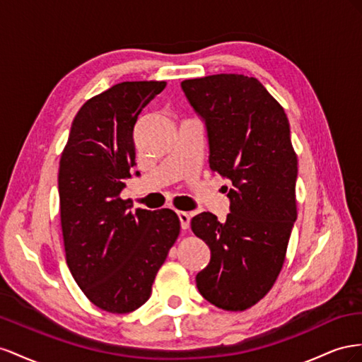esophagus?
I'll return each mask as SVG.
<instances>
[{"mask_svg": "<svg viewBox=\"0 0 362 362\" xmlns=\"http://www.w3.org/2000/svg\"><path fill=\"white\" fill-rule=\"evenodd\" d=\"M177 216H179V221H180V227L183 230H187L189 227V221H191V216L188 212H183V211H179L177 212Z\"/></svg>", "mask_w": 362, "mask_h": 362, "instance_id": "1", "label": "esophagus"}]
</instances>
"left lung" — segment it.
Wrapping results in <instances>:
<instances>
[{
	"mask_svg": "<svg viewBox=\"0 0 362 362\" xmlns=\"http://www.w3.org/2000/svg\"><path fill=\"white\" fill-rule=\"evenodd\" d=\"M202 118L209 168L230 182L224 221L211 212L191 220L211 261L195 276L200 294L226 311H244L281 273L294 221L297 156L282 106L255 77L216 74L182 81Z\"/></svg>",
	"mask_w": 362,
	"mask_h": 362,
	"instance_id": "left-lung-1",
	"label": "left lung"
}]
</instances>
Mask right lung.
<instances>
[{"label":"right lung","mask_w":362,"mask_h":362,"mask_svg":"<svg viewBox=\"0 0 362 362\" xmlns=\"http://www.w3.org/2000/svg\"><path fill=\"white\" fill-rule=\"evenodd\" d=\"M165 86V81H122L88 100L72 121L60 158L68 268L89 300L113 314L132 313L148 300L180 232L174 211L132 212L119 197L136 165L135 124Z\"/></svg>","instance_id":"obj_1"}]
</instances>
